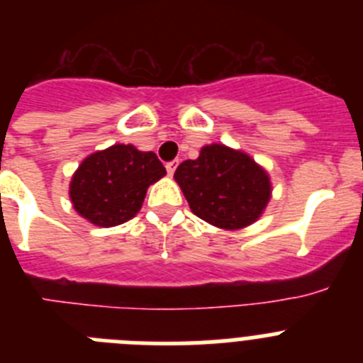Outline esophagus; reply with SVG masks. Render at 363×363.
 I'll use <instances>...</instances> for the list:
<instances>
[{"label":"esophagus","mask_w":363,"mask_h":363,"mask_svg":"<svg viewBox=\"0 0 363 363\" xmlns=\"http://www.w3.org/2000/svg\"><path fill=\"white\" fill-rule=\"evenodd\" d=\"M176 167H178V160H174V162H169L165 165V169H167V172H169V174H174V171H176Z\"/></svg>","instance_id":"34e87169"}]
</instances>
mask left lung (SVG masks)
I'll return each mask as SVG.
<instances>
[{"instance_id":"obj_1","label":"left lung","mask_w":363,"mask_h":363,"mask_svg":"<svg viewBox=\"0 0 363 363\" xmlns=\"http://www.w3.org/2000/svg\"><path fill=\"white\" fill-rule=\"evenodd\" d=\"M174 179L192 213L225 230L255 223L272 194L271 178L264 167L243 150L223 143L201 147L196 160L179 163Z\"/></svg>"}]
</instances>
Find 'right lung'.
Returning <instances> with one entry per match:
<instances>
[{
	"mask_svg": "<svg viewBox=\"0 0 363 363\" xmlns=\"http://www.w3.org/2000/svg\"><path fill=\"white\" fill-rule=\"evenodd\" d=\"M167 174L154 152L116 145L89 154L69 185L76 213L92 225L116 227L142 209L147 189Z\"/></svg>",
	"mask_w": 363,
	"mask_h": 363,
	"instance_id": "add662e5",
	"label": "right lung"
}]
</instances>
